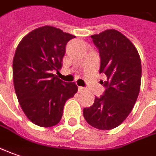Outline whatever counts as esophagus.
<instances>
[{
	"mask_svg": "<svg viewBox=\"0 0 156 156\" xmlns=\"http://www.w3.org/2000/svg\"><path fill=\"white\" fill-rule=\"evenodd\" d=\"M85 91V89L84 87H82V86H78V91L79 92H84Z\"/></svg>",
	"mask_w": 156,
	"mask_h": 156,
	"instance_id": "34e87169",
	"label": "esophagus"
}]
</instances>
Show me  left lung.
I'll return each mask as SVG.
<instances>
[{"label": "left lung", "mask_w": 156, "mask_h": 156, "mask_svg": "<svg viewBox=\"0 0 156 156\" xmlns=\"http://www.w3.org/2000/svg\"><path fill=\"white\" fill-rule=\"evenodd\" d=\"M100 56L99 73L105 91L95 98L93 105L84 108L87 123L99 130H111L119 126L133 110L141 81V63L133 43L116 30H106L91 36Z\"/></svg>", "instance_id": "1"}]
</instances>
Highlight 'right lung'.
I'll use <instances>...</instances> for the list:
<instances>
[{"mask_svg": "<svg viewBox=\"0 0 156 156\" xmlns=\"http://www.w3.org/2000/svg\"><path fill=\"white\" fill-rule=\"evenodd\" d=\"M75 36L52 26L26 35L13 59L14 86L19 104L32 123L50 127L61 120L65 102L78 91L72 82L52 73L62 67L65 45Z\"/></svg>", "mask_w": 156, "mask_h": 156, "instance_id": "1", "label": "right lung"}]
</instances>
